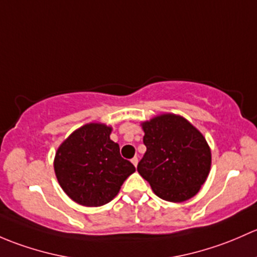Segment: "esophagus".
Masks as SVG:
<instances>
[{"mask_svg": "<svg viewBox=\"0 0 257 257\" xmlns=\"http://www.w3.org/2000/svg\"><path fill=\"white\" fill-rule=\"evenodd\" d=\"M131 162H132V165L135 166V167H137V163H139V158L134 157V158H132V160H131Z\"/></svg>", "mask_w": 257, "mask_h": 257, "instance_id": "esophagus-1", "label": "esophagus"}]
</instances>
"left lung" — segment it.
Instances as JSON below:
<instances>
[{
  "instance_id": "1",
  "label": "left lung",
  "mask_w": 257,
  "mask_h": 257,
  "mask_svg": "<svg viewBox=\"0 0 257 257\" xmlns=\"http://www.w3.org/2000/svg\"><path fill=\"white\" fill-rule=\"evenodd\" d=\"M141 125L147 148L137 166L142 178L167 202L181 203L194 197L207 181L211 166L204 136L174 113H162Z\"/></svg>"
}]
</instances>
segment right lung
<instances>
[{"instance_id":"right-lung-1","label":"right lung","mask_w":257,"mask_h":257,"mask_svg":"<svg viewBox=\"0 0 257 257\" xmlns=\"http://www.w3.org/2000/svg\"><path fill=\"white\" fill-rule=\"evenodd\" d=\"M112 128L91 122L75 130L55 153L54 172L68 197L84 207H100L117 195L136 168L110 140Z\"/></svg>"}]
</instances>
